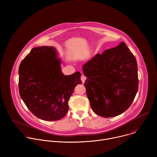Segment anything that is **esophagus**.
Masks as SVG:
<instances>
[{"instance_id": "esophagus-1", "label": "esophagus", "mask_w": 157, "mask_h": 157, "mask_svg": "<svg viewBox=\"0 0 157 157\" xmlns=\"http://www.w3.org/2000/svg\"><path fill=\"white\" fill-rule=\"evenodd\" d=\"M81 81H82V83H84V82H85L86 79V77L85 76L82 75V76H81Z\"/></svg>"}]
</instances>
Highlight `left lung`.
Returning <instances> with one entry per match:
<instances>
[{
  "mask_svg": "<svg viewBox=\"0 0 157 157\" xmlns=\"http://www.w3.org/2000/svg\"><path fill=\"white\" fill-rule=\"evenodd\" d=\"M82 70L94 113L112 117L130 106L138 91V69L136 59L125 43L98 53L83 65Z\"/></svg>",
  "mask_w": 157,
  "mask_h": 157,
  "instance_id": "obj_1",
  "label": "left lung"
}]
</instances>
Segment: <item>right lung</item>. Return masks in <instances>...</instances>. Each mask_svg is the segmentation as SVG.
I'll return each instance as SVG.
<instances>
[{
    "label": "right lung",
    "mask_w": 157,
    "mask_h": 157,
    "mask_svg": "<svg viewBox=\"0 0 157 157\" xmlns=\"http://www.w3.org/2000/svg\"><path fill=\"white\" fill-rule=\"evenodd\" d=\"M61 63L54 47H40L33 48L20 64V97L32 113L41 120L55 121L64 117L75 87L82 84L79 72L64 75Z\"/></svg>",
    "instance_id": "obj_1"
}]
</instances>
